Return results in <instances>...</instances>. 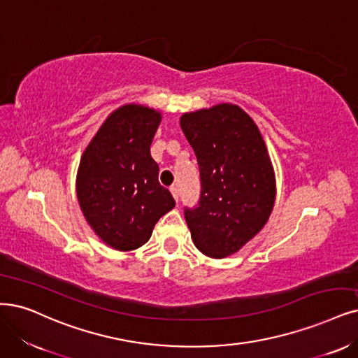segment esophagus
Instances as JSON below:
<instances>
[{
    "mask_svg": "<svg viewBox=\"0 0 358 358\" xmlns=\"http://www.w3.org/2000/svg\"><path fill=\"white\" fill-rule=\"evenodd\" d=\"M169 190H171L172 196H174V199L178 202V189H177V186H171Z\"/></svg>",
    "mask_w": 358,
    "mask_h": 358,
    "instance_id": "34e87169",
    "label": "esophagus"
}]
</instances>
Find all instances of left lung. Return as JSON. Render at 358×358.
<instances>
[{
  "label": "left lung",
  "mask_w": 358,
  "mask_h": 358,
  "mask_svg": "<svg viewBox=\"0 0 358 358\" xmlns=\"http://www.w3.org/2000/svg\"><path fill=\"white\" fill-rule=\"evenodd\" d=\"M180 125L201 171L199 205L184 209L193 243L226 258L270 218L275 177L267 145L252 117L230 103L184 113Z\"/></svg>",
  "instance_id": "left-lung-1"
}]
</instances>
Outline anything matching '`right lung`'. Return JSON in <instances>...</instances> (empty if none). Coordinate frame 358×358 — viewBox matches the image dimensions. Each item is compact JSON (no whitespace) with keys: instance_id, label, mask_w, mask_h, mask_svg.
Wrapping results in <instances>:
<instances>
[{"instance_id":"right-lung-1","label":"right lung","mask_w":358,"mask_h":358,"mask_svg":"<svg viewBox=\"0 0 358 358\" xmlns=\"http://www.w3.org/2000/svg\"><path fill=\"white\" fill-rule=\"evenodd\" d=\"M162 115L141 104L112 112L83 153L76 196L90 227L117 250L150 239L155 224L176 206L159 184L150 144Z\"/></svg>"}]
</instances>
